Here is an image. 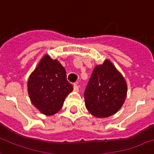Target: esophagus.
<instances>
[{
  "mask_svg": "<svg viewBox=\"0 0 154 154\" xmlns=\"http://www.w3.org/2000/svg\"><path fill=\"white\" fill-rule=\"evenodd\" d=\"M73 90H74L75 91H79V86L77 85V84H74V85H73Z\"/></svg>",
  "mask_w": 154,
  "mask_h": 154,
  "instance_id": "obj_1",
  "label": "esophagus"
}]
</instances>
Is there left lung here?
<instances>
[{
	"label": "left lung",
	"mask_w": 154,
	"mask_h": 154,
	"mask_svg": "<svg viewBox=\"0 0 154 154\" xmlns=\"http://www.w3.org/2000/svg\"><path fill=\"white\" fill-rule=\"evenodd\" d=\"M127 90L123 76L111 62L106 60L93 71L84 93L85 106L96 117L111 116L124 104Z\"/></svg>",
	"instance_id": "left-lung-1"
}]
</instances>
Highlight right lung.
I'll list each match as a JSON object with an SVG mask.
<instances>
[{
    "label": "right lung",
    "instance_id": "right-lung-1",
    "mask_svg": "<svg viewBox=\"0 0 154 154\" xmlns=\"http://www.w3.org/2000/svg\"><path fill=\"white\" fill-rule=\"evenodd\" d=\"M27 87L33 105L46 116L58 112L67 95L73 90L67 81L64 67L47 55L29 77Z\"/></svg>",
    "mask_w": 154,
    "mask_h": 154
}]
</instances>
